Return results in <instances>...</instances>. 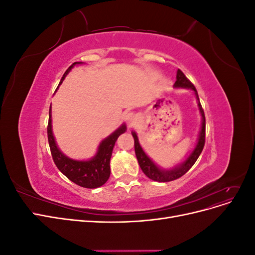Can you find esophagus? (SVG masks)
<instances>
[{"label":"esophagus","mask_w":255,"mask_h":255,"mask_svg":"<svg viewBox=\"0 0 255 255\" xmlns=\"http://www.w3.org/2000/svg\"><path fill=\"white\" fill-rule=\"evenodd\" d=\"M125 117H126V121L128 122V125L129 127H130V126H133L134 123L136 122V120H137L136 115H135V113H133V112L127 113Z\"/></svg>","instance_id":"obj_1"}]
</instances>
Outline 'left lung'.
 I'll list each match as a JSON object with an SVG mask.
<instances>
[{"label":"left lung","mask_w":255,"mask_h":255,"mask_svg":"<svg viewBox=\"0 0 255 255\" xmlns=\"http://www.w3.org/2000/svg\"><path fill=\"white\" fill-rule=\"evenodd\" d=\"M174 87H182V88H190L195 91L197 100H198V105L200 109V113L202 115V127L201 130H200V135H199V139L198 143L196 145L195 150L192 151V153L188 156V158L184 161V163L180 166L175 167L174 169H171V170H161L160 168H158L153 161L148 157V155L143 152L142 148L139 144V141H138V138L135 132H132V135L134 137V148H135V154L138 160V164H139L141 170L143 173L149 177V179L156 181V182H170L174 181L176 179H179L182 175L186 173L189 169L194 166V164L197 161L198 157L201 154L203 148H204V143H205V116H204V111L201 106V103H200L199 96L197 89L195 87V85L192 84L185 74L180 70H177L176 73V81L174 83Z\"/></svg>","instance_id":"8db88e82"}]
</instances>
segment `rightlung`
Instances as JSON below:
<instances>
[{"instance_id":"add662e5","label":"right lung","mask_w":255,"mask_h":255,"mask_svg":"<svg viewBox=\"0 0 255 255\" xmlns=\"http://www.w3.org/2000/svg\"><path fill=\"white\" fill-rule=\"evenodd\" d=\"M81 63H73L69 67L66 72L64 73L63 78L60 80V83L64 81L68 72L71 70V68ZM59 83V84H60ZM52 115H51V107L49 111V122H48V140L50 150L54 163L56 167L64 173L69 180L72 181L79 186L85 188H98L102 186L103 184L106 183L111 175V166L110 161L112 157V153L116 140L118 137L126 132L127 127L123 125L117 130L109 136L107 138L100 143L98 153L94 158L90 160H75L67 157L63 153L59 151L57 148L55 139L52 133Z\"/></svg>"}]
</instances>
